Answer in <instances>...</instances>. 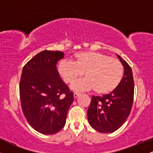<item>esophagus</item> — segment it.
I'll return each mask as SVG.
<instances>
[{
	"mask_svg": "<svg viewBox=\"0 0 153 153\" xmlns=\"http://www.w3.org/2000/svg\"><path fill=\"white\" fill-rule=\"evenodd\" d=\"M79 96H80V94H78V93H74V94H73V96H74L75 99V98L78 97Z\"/></svg>",
	"mask_w": 153,
	"mask_h": 153,
	"instance_id": "esophagus-1",
	"label": "esophagus"
}]
</instances>
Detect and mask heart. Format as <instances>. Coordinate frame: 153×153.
I'll return each mask as SVG.
<instances>
[{
	"label": "heart",
	"mask_w": 153,
	"mask_h": 153,
	"mask_svg": "<svg viewBox=\"0 0 153 153\" xmlns=\"http://www.w3.org/2000/svg\"><path fill=\"white\" fill-rule=\"evenodd\" d=\"M74 62L60 61L57 73L65 83L72 84L82 75L86 77L72 85L74 91L94 89L99 95L114 91L122 81L124 68L118 59L96 52H80L73 55Z\"/></svg>",
	"instance_id": "obj_1"
}]
</instances>
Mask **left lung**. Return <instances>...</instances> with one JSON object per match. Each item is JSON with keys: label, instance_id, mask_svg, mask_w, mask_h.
<instances>
[{"label": "left lung", "instance_id": "8db88e82", "mask_svg": "<svg viewBox=\"0 0 153 153\" xmlns=\"http://www.w3.org/2000/svg\"><path fill=\"white\" fill-rule=\"evenodd\" d=\"M124 67V76L118 87L110 94L92 96L87 116L90 125L102 133H111L120 128L130 114L134 83L131 68L117 54Z\"/></svg>", "mask_w": 153, "mask_h": 153}]
</instances>
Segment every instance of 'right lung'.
<instances>
[{
  "mask_svg": "<svg viewBox=\"0 0 153 153\" xmlns=\"http://www.w3.org/2000/svg\"><path fill=\"white\" fill-rule=\"evenodd\" d=\"M64 55L60 51H42L22 70L19 91L23 112L31 127L44 134L62 129L74 101L73 93L57 73V63Z\"/></svg>",
  "mask_w": 153,
  "mask_h": 153,
  "instance_id": "add662e5",
  "label": "right lung"
}]
</instances>
